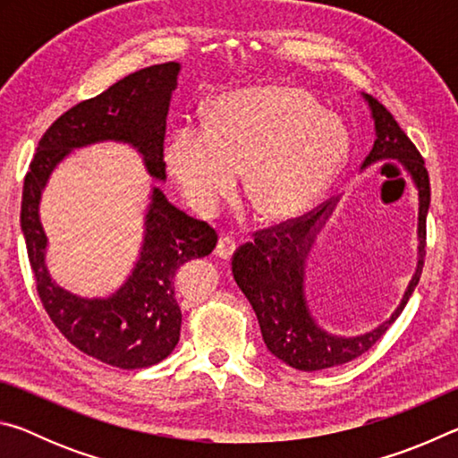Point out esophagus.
<instances>
[{
  "mask_svg": "<svg viewBox=\"0 0 458 458\" xmlns=\"http://www.w3.org/2000/svg\"><path fill=\"white\" fill-rule=\"evenodd\" d=\"M234 250H236V240L232 238V236H220L214 252H216V257L228 260V259H232V254H234Z\"/></svg>",
  "mask_w": 458,
  "mask_h": 458,
  "instance_id": "obj_1",
  "label": "esophagus"
}]
</instances>
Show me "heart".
Segmentation results:
<instances>
[{"mask_svg": "<svg viewBox=\"0 0 458 458\" xmlns=\"http://www.w3.org/2000/svg\"><path fill=\"white\" fill-rule=\"evenodd\" d=\"M350 137L335 114L291 87H250L214 100L204 127L174 131L165 161L193 212L212 216L238 169L260 218L286 222L319 201L345 164Z\"/></svg>", "mask_w": 458, "mask_h": 458, "instance_id": "b5f03b06", "label": "heart"}]
</instances>
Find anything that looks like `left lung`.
Returning <instances> with one entry per match:
<instances>
[{
    "label": "left lung",
    "mask_w": 458,
    "mask_h": 458,
    "mask_svg": "<svg viewBox=\"0 0 458 458\" xmlns=\"http://www.w3.org/2000/svg\"><path fill=\"white\" fill-rule=\"evenodd\" d=\"M376 127V141L361 169L377 161H400L418 190V265L412 281L396 311L376 329L361 335L341 337L319 327L305 299V262L317 234L337 204L321 208L297 220L254 232L252 242L238 248L232 257V275L257 313L262 339L268 352L286 366L301 371H319L341 366L366 353L404 311L420 281L426 254V214L430 206V182L422 155L400 129L396 119L374 97L363 95Z\"/></svg>",
    "instance_id": "8db88e82"
}]
</instances>
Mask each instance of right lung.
Masks as SVG:
<instances>
[{"mask_svg": "<svg viewBox=\"0 0 458 458\" xmlns=\"http://www.w3.org/2000/svg\"><path fill=\"white\" fill-rule=\"evenodd\" d=\"M180 71V62L143 68L98 97L68 108L40 139L24 180L21 232L46 313L82 353L121 369L155 366L175 350L182 329L175 273L185 262L208 257L218 234L206 222L177 210L164 191L153 188L133 273L111 297L87 299L52 281L46 267L48 238L40 222V199L62 159L74 149L103 141L131 145L143 157L149 175L165 182L164 139Z\"/></svg>", "mask_w": 458, "mask_h": 458, "instance_id": "right-lung-1", "label": "right lung"}]
</instances>
